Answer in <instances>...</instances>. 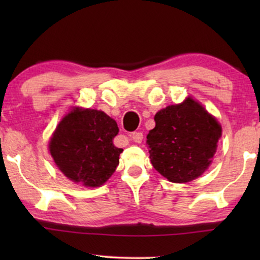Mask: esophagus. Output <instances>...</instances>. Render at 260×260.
I'll return each mask as SVG.
<instances>
[{
  "label": "esophagus",
  "instance_id": "34e87169",
  "mask_svg": "<svg viewBox=\"0 0 260 260\" xmlns=\"http://www.w3.org/2000/svg\"><path fill=\"white\" fill-rule=\"evenodd\" d=\"M130 140L136 142V143H141L143 141V134L140 133V131H135V133L130 135Z\"/></svg>",
  "mask_w": 260,
  "mask_h": 260
}]
</instances>
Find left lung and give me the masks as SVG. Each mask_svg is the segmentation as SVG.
Instances as JSON below:
<instances>
[{"instance_id": "8db88e82", "label": "left lung", "mask_w": 260, "mask_h": 260, "mask_svg": "<svg viewBox=\"0 0 260 260\" xmlns=\"http://www.w3.org/2000/svg\"><path fill=\"white\" fill-rule=\"evenodd\" d=\"M147 145L151 165L172 182L197 179L211 165L221 126L202 105L187 98L155 115Z\"/></svg>"}]
</instances>
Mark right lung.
<instances>
[{"mask_svg":"<svg viewBox=\"0 0 260 260\" xmlns=\"http://www.w3.org/2000/svg\"><path fill=\"white\" fill-rule=\"evenodd\" d=\"M118 126L98 110L76 108L63 117L49 142V151L63 175L86 187H99L119 163L123 149L113 145Z\"/></svg>","mask_w":260,"mask_h":260,"instance_id":"add662e5","label":"right lung"}]
</instances>
